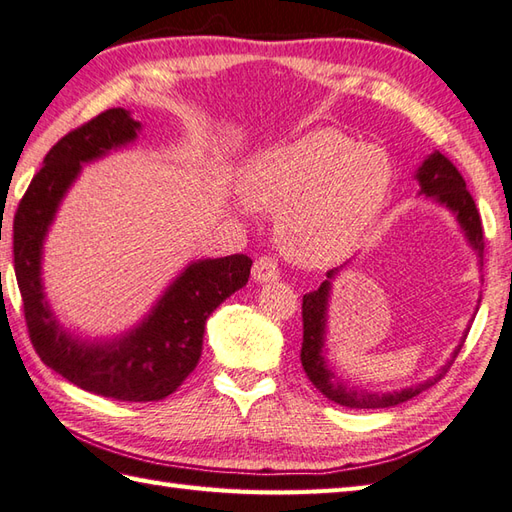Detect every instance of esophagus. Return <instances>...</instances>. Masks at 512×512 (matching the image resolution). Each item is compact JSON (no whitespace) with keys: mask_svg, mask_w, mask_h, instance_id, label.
Segmentation results:
<instances>
[{"mask_svg":"<svg viewBox=\"0 0 512 512\" xmlns=\"http://www.w3.org/2000/svg\"><path fill=\"white\" fill-rule=\"evenodd\" d=\"M253 279L259 281V284H266V281H275L279 279V264L275 257L264 255L257 257L253 264Z\"/></svg>","mask_w":512,"mask_h":512,"instance_id":"1","label":"esophagus"}]
</instances>
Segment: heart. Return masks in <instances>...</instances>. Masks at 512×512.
I'll return each instance as SVG.
<instances>
[{
  "label": "heart",
  "instance_id": "1",
  "mask_svg": "<svg viewBox=\"0 0 512 512\" xmlns=\"http://www.w3.org/2000/svg\"><path fill=\"white\" fill-rule=\"evenodd\" d=\"M394 162L378 145H358L336 129H314L268 149L244 173L250 209L279 215L286 255L306 266L341 262L383 213Z\"/></svg>",
  "mask_w": 512,
  "mask_h": 512
}]
</instances>
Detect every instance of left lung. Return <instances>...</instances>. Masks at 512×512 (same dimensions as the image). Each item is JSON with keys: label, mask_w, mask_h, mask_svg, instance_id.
I'll use <instances>...</instances> for the list:
<instances>
[{"label": "left lung", "mask_w": 512, "mask_h": 512, "mask_svg": "<svg viewBox=\"0 0 512 512\" xmlns=\"http://www.w3.org/2000/svg\"><path fill=\"white\" fill-rule=\"evenodd\" d=\"M416 178L420 182V193L427 195V198L438 200L440 204L447 206L458 217V222L462 226V231L469 239V244L477 250V255L482 259L484 253V228L480 213H477V206L473 195L466 189V182L462 178V173L455 169L453 162L436 151L431 154L427 160L422 162V167L418 169ZM339 273V268L330 270L328 279L323 284L303 295L301 303V314H303V343H301V365L306 369V374L310 378V383L317 387L321 394L336 402V405L350 407V409H383V407H396L400 402H405L413 396H418L420 391L429 389L431 385H436L438 380L449 372V367L453 365L455 358H458V352L462 350V345L466 341L455 347V352L451 356V361L442 367V372L429 378L427 383H420L416 387H407L400 391H389V394H372V391L365 389H356L350 387L343 380L336 378V374L330 369L328 361L323 356V343H325V321H328V299H330V281L334 275Z\"/></svg>", "instance_id": "8db88e82"}]
</instances>
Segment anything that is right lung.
<instances>
[{"label":"right lung","instance_id":"1","mask_svg":"<svg viewBox=\"0 0 512 512\" xmlns=\"http://www.w3.org/2000/svg\"><path fill=\"white\" fill-rule=\"evenodd\" d=\"M140 129L123 107L105 110L65 134L43 158L13 222L15 275L30 343L39 358L76 387L123 402L173 394L202 354L204 323L220 303L246 286L253 259L228 255L187 266L136 330L112 343L74 339L54 319L41 286V246L65 191L83 162L132 143Z\"/></svg>","mask_w":512,"mask_h":512}]
</instances>
